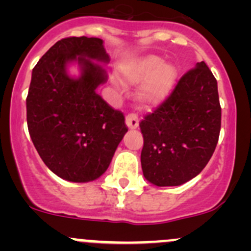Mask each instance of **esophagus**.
Instances as JSON below:
<instances>
[{"label":"esophagus","instance_id":"34e87169","mask_svg":"<svg viewBox=\"0 0 251 251\" xmlns=\"http://www.w3.org/2000/svg\"><path fill=\"white\" fill-rule=\"evenodd\" d=\"M126 125H127L128 128L134 129L139 126V120H138V116L134 113H129L127 117H126Z\"/></svg>","mask_w":251,"mask_h":251}]
</instances>
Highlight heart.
I'll use <instances>...</instances> for the list:
<instances>
[{
  "label": "heart",
  "instance_id": "heart-1",
  "mask_svg": "<svg viewBox=\"0 0 251 251\" xmlns=\"http://www.w3.org/2000/svg\"><path fill=\"white\" fill-rule=\"evenodd\" d=\"M127 85H143L139 99L146 107L159 105L170 96L177 81L178 71L162 57L148 55L129 62L123 70Z\"/></svg>",
  "mask_w": 251,
  "mask_h": 251
}]
</instances>
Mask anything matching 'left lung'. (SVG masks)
Here are the masks:
<instances>
[{
	"instance_id": "obj_1",
	"label": "left lung",
	"mask_w": 251,
	"mask_h": 251,
	"mask_svg": "<svg viewBox=\"0 0 251 251\" xmlns=\"http://www.w3.org/2000/svg\"><path fill=\"white\" fill-rule=\"evenodd\" d=\"M221 112L217 81L198 62L139 124L144 177L157 186H178L200 175L217 145Z\"/></svg>"
}]
</instances>
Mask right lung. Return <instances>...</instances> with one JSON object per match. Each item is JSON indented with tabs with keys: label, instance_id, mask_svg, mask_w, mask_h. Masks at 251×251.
Wrapping results in <instances>:
<instances>
[{
	"label": "right lung",
	"instance_id": "obj_1",
	"mask_svg": "<svg viewBox=\"0 0 251 251\" xmlns=\"http://www.w3.org/2000/svg\"><path fill=\"white\" fill-rule=\"evenodd\" d=\"M78 63L80 76L67 67ZM109 56L98 37H66L51 46L31 73L27 124L43 163L74 183L99 178L127 132L125 117L96 89L106 82Z\"/></svg>",
	"mask_w": 251,
	"mask_h": 251
}]
</instances>
